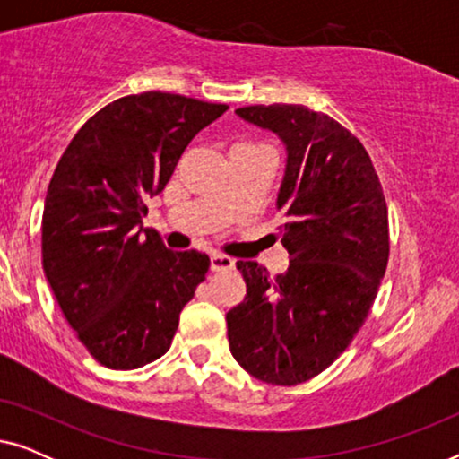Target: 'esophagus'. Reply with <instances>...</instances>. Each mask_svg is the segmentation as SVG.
Here are the masks:
<instances>
[{"label":"esophagus","mask_w":459,"mask_h":459,"mask_svg":"<svg viewBox=\"0 0 459 459\" xmlns=\"http://www.w3.org/2000/svg\"><path fill=\"white\" fill-rule=\"evenodd\" d=\"M234 267H236V261L231 259V256L217 255V253L211 255V269H212V272H228V269H234Z\"/></svg>","instance_id":"34e87169"}]
</instances>
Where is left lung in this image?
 Returning a JSON list of instances; mask_svg holds the SVG:
<instances>
[{"label":"left lung","mask_w":459,"mask_h":459,"mask_svg":"<svg viewBox=\"0 0 459 459\" xmlns=\"http://www.w3.org/2000/svg\"><path fill=\"white\" fill-rule=\"evenodd\" d=\"M236 115L286 148L275 200L284 275L238 261L247 297L228 319L230 351L256 380L294 386L324 372L359 332L388 263V215L372 160L341 123L300 104Z\"/></svg>","instance_id":"8db88e82"}]
</instances>
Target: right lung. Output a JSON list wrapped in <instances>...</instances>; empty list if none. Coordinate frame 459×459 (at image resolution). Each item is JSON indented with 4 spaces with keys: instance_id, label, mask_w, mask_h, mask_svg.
<instances>
[{
    "instance_id": "obj_1",
    "label": "right lung",
    "mask_w": 459,
    "mask_h": 459,
    "mask_svg": "<svg viewBox=\"0 0 459 459\" xmlns=\"http://www.w3.org/2000/svg\"><path fill=\"white\" fill-rule=\"evenodd\" d=\"M225 110L178 93L121 98L79 129L56 167L43 272L66 322L106 368L135 369L165 355L209 272L204 253L169 250L142 219L187 143Z\"/></svg>"
}]
</instances>
